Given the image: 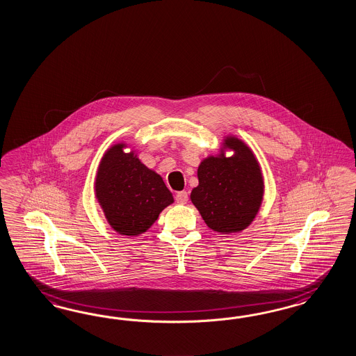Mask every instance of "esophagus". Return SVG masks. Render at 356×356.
I'll use <instances>...</instances> for the list:
<instances>
[{"instance_id": "obj_1", "label": "esophagus", "mask_w": 356, "mask_h": 356, "mask_svg": "<svg viewBox=\"0 0 356 356\" xmlns=\"http://www.w3.org/2000/svg\"><path fill=\"white\" fill-rule=\"evenodd\" d=\"M175 202L179 204H186L188 202V193L186 191H179L175 195Z\"/></svg>"}]
</instances>
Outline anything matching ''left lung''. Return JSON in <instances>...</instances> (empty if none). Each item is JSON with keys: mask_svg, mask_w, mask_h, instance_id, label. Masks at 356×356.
Masks as SVG:
<instances>
[{"mask_svg": "<svg viewBox=\"0 0 356 356\" xmlns=\"http://www.w3.org/2000/svg\"><path fill=\"white\" fill-rule=\"evenodd\" d=\"M225 144L234 156L208 157L200 163L191 202L214 232L238 233L254 221L264 183L254 153L244 143L230 136Z\"/></svg>", "mask_w": 356, "mask_h": 356, "instance_id": "obj_1", "label": "left lung"}]
</instances>
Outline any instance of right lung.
<instances>
[{"instance_id": "add662e5", "label": "right lung", "mask_w": 356, "mask_h": 356, "mask_svg": "<svg viewBox=\"0 0 356 356\" xmlns=\"http://www.w3.org/2000/svg\"><path fill=\"white\" fill-rule=\"evenodd\" d=\"M123 147L117 144L104 154L95 190L113 229L132 236L147 232L174 200L163 178Z\"/></svg>"}]
</instances>
